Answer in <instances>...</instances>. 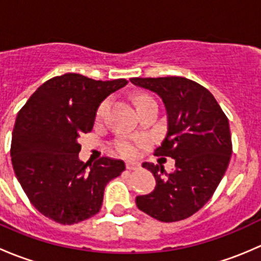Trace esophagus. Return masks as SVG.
<instances>
[{
  "label": "esophagus",
  "instance_id": "obj_1",
  "mask_svg": "<svg viewBox=\"0 0 261 261\" xmlns=\"http://www.w3.org/2000/svg\"><path fill=\"white\" fill-rule=\"evenodd\" d=\"M139 167H140V164H139V163H134V162L126 163V168H127L128 170H135V169H138Z\"/></svg>",
  "mask_w": 261,
  "mask_h": 261
}]
</instances>
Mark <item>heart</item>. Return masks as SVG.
Instances as JSON below:
<instances>
[{
	"mask_svg": "<svg viewBox=\"0 0 261 261\" xmlns=\"http://www.w3.org/2000/svg\"><path fill=\"white\" fill-rule=\"evenodd\" d=\"M144 98H149L147 96H141L139 97L138 101H136V103H138L139 101H141V99ZM106 106H107V101L102 102L101 105H99V107L97 109V112H96V117L97 118H101L102 116H103V112L105 110H106ZM141 145V141H130V140H120L117 144H116V149H117V151L120 152L121 155H123V156H128V158H133V156H136L138 155V150H139V146Z\"/></svg>",
	"mask_w": 261,
	"mask_h": 261,
	"instance_id": "b5f03b06",
	"label": "heart"
}]
</instances>
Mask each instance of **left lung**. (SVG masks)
<instances>
[{
	"label": "left lung",
	"mask_w": 261,
	"mask_h": 261,
	"mask_svg": "<svg viewBox=\"0 0 261 261\" xmlns=\"http://www.w3.org/2000/svg\"><path fill=\"white\" fill-rule=\"evenodd\" d=\"M131 83L159 94L168 114V133L156 156L175 160L174 172L143 163L154 174L151 193L136 197L139 210L162 222H175L202 208L230 163L232 143L228 120L211 92L183 77L131 78Z\"/></svg>",
	"instance_id": "8db88e82"
}]
</instances>
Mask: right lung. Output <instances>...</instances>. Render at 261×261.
Segmentation results:
<instances>
[{"label": "right lung", "mask_w": 261, "mask_h": 261, "mask_svg": "<svg viewBox=\"0 0 261 261\" xmlns=\"http://www.w3.org/2000/svg\"><path fill=\"white\" fill-rule=\"evenodd\" d=\"M127 84L77 73L41 84L18 111L11 160L23 192L41 215L73 225L99 212L105 187L125 170L122 160L81 162L78 139L93 128L101 102Z\"/></svg>", "instance_id": "1"}]
</instances>
